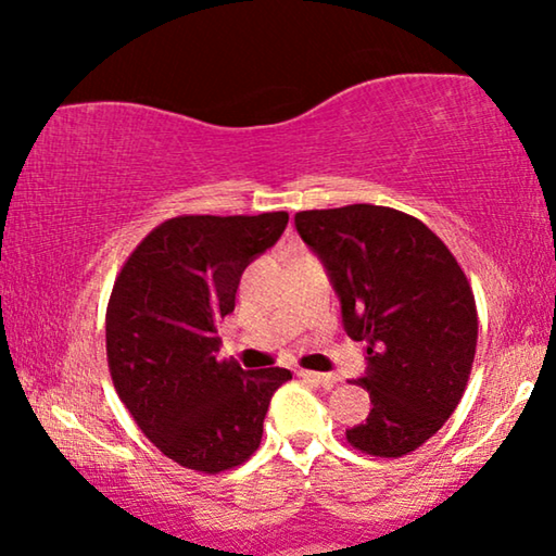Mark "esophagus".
Returning a JSON list of instances; mask_svg holds the SVG:
<instances>
[{
    "mask_svg": "<svg viewBox=\"0 0 556 556\" xmlns=\"http://www.w3.org/2000/svg\"><path fill=\"white\" fill-rule=\"evenodd\" d=\"M299 377L308 379V382L321 384L324 390H331V387L339 382V377H337V375H324V371H311V369H299Z\"/></svg>",
    "mask_w": 556,
    "mask_h": 556,
    "instance_id": "34e87169",
    "label": "esophagus"
}]
</instances>
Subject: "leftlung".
Returning <instances> with one entry per match:
<instances>
[{
	"mask_svg": "<svg viewBox=\"0 0 556 556\" xmlns=\"http://www.w3.org/2000/svg\"><path fill=\"white\" fill-rule=\"evenodd\" d=\"M295 230L329 273L344 331L364 344L367 420L346 430L362 453L400 458L443 428L466 392L478 316L466 273L417 217L377 204L295 212Z\"/></svg>",
	"mask_w": 556,
	"mask_h": 556,
	"instance_id": "8db88e82",
	"label": "left lung"
}]
</instances>
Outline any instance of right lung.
<instances>
[{"mask_svg":"<svg viewBox=\"0 0 556 556\" xmlns=\"http://www.w3.org/2000/svg\"><path fill=\"white\" fill-rule=\"evenodd\" d=\"M288 212L172 217L139 242L105 311V352L118 397L143 435L179 466L219 473L263 438L280 367L217 359V326L235 311L240 276L273 248Z\"/></svg>","mask_w":556,"mask_h":556,"instance_id":"1","label":"right lung"}]
</instances>
